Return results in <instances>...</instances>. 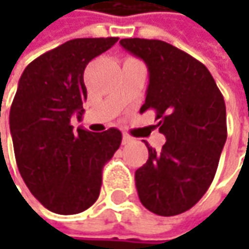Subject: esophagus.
Segmentation results:
<instances>
[{"instance_id":"34e87169","label":"esophagus","mask_w":249,"mask_h":249,"mask_svg":"<svg viewBox=\"0 0 249 249\" xmlns=\"http://www.w3.org/2000/svg\"><path fill=\"white\" fill-rule=\"evenodd\" d=\"M131 141H133V139L130 137L129 134H123V139H122V142H123L124 145H126V144H130Z\"/></svg>"}]
</instances>
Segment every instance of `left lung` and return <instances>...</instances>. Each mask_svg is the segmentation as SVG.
<instances>
[{
  "label": "left lung",
  "instance_id": "left-lung-1",
  "mask_svg": "<svg viewBox=\"0 0 249 249\" xmlns=\"http://www.w3.org/2000/svg\"><path fill=\"white\" fill-rule=\"evenodd\" d=\"M120 45L147 63L149 84L140 112L154 109L160 151L149 147L136 170L141 204L160 216H175L196 205L208 191L227 139L226 105L204 63L160 40L123 38Z\"/></svg>",
  "mask_w": 249,
  "mask_h": 249
}]
</instances>
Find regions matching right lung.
Listing matches in <instances>:
<instances>
[{"mask_svg":"<svg viewBox=\"0 0 249 249\" xmlns=\"http://www.w3.org/2000/svg\"><path fill=\"white\" fill-rule=\"evenodd\" d=\"M118 37L74 38L27 65L9 112L20 176L41 205L59 215L89 209L100 196L102 169L122 142L118 129L73 130L87 100L84 69Z\"/></svg>","mask_w":249,"mask_h":249,"instance_id":"1","label":"right lung"}]
</instances>
